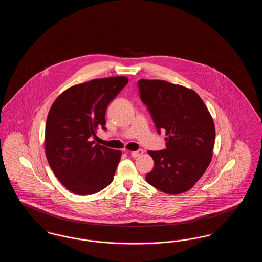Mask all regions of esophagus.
Wrapping results in <instances>:
<instances>
[{"mask_svg": "<svg viewBox=\"0 0 262 262\" xmlns=\"http://www.w3.org/2000/svg\"><path fill=\"white\" fill-rule=\"evenodd\" d=\"M143 154V150L139 149L137 150V151H133V152H130V155L134 157V158H137V157H139V156H141Z\"/></svg>", "mask_w": 262, "mask_h": 262, "instance_id": "1", "label": "esophagus"}]
</instances>
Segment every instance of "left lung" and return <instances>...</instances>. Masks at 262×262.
I'll return each instance as SVG.
<instances>
[{
	"label": "left lung",
	"instance_id": "left-lung-1",
	"mask_svg": "<svg viewBox=\"0 0 262 262\" xmlns=\"http://www.w3.org/2000/svg\"><path fill=\"white\" fill-rule=\"evenodd\" d=\"M140 98L147 106L166 149L148 151L154 160L146 182L168 194L186 192L211 162L215 125L200 95L192 89L159 79L138 80Z\"/></svg>",
	"mask_w": 262,
	"mask_h": 262
}]
</instances>
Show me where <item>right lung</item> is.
<instances>
[{
  "instance_id": "obj_1",
  "label": "right lung",
  "mask_w": 262,
  "mask_h": 262,
  "mask_svg": "<svg viewBox=\"0 0 262 262\" xmlns=\"http://www.w3.org/2000/svg\"><path fill=\"white\" fill-rule=\"evenodd\" d=\"M127 82L125 76L95 78L68 88L51 106L46 157L63 187L75 194H93L112 183L122 152L92 138L99 127L106 129L107 107Z\"/></svg>"
}]
</instances>
